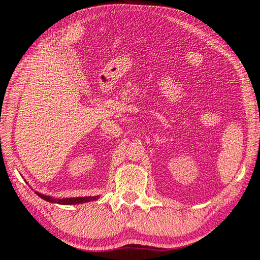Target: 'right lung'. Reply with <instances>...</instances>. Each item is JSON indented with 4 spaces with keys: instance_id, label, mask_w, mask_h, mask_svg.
<instances>
[{
    "instance_id": "right-lung-1",
    "label": "right lung",
    "mask_w": 260,
    "mask_h": 260,
    "mask_svg": "<svg viewBox=\"0 0 260 260\" xmlns=\"http://www.w3.org/2000/svg\"><path fill=\"white\" fill-rule=\"evenodd\" d=\"M36 194L48 202L64 204V205L79 204V203H84V202H89V201H94V200H96L99 198V197H79V198H67V199H59L58 200V199H52L51 197L44 196L42 193H38V192H36Z\"/></svg>"
}]
</instances>
